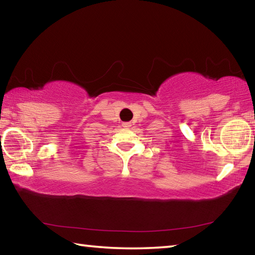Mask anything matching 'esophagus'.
<instances>
[{"label": "esophagus", "mask_w": 255, "mask_h": 255, "mask_svg": "<svg viewBox=\"0 0 255 255\" xmlns=\"http://www.w3.org/2000/svg\"><path fill=\"white\" fill-rule=\"evenodd\" d=\"M130 126H131L130 123H123V127H125V128H128V127H130Z\"/></svg>", "instance_id": "34e87169"}]
</instances>
